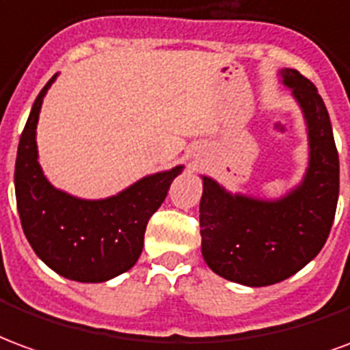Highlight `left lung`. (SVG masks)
I'll list each match as a JSON object with an SVG mask.
<instances>
[{
  "instance_id": "1",
  "label": "left lung",
  "mask_w": 350,
  "mask_h": 350,
  "mask_svg": "<svg viewBox=\"0 0 350 350\" xmlns=\"http://www.w3.org/2000/svg\"><path fill=\"white\" fill-rule=\"evenodd\" d=\"M280 76L308 126L310 160L302 183L280 200H259L201 177L203 259L218 276L248 287L283 282L315 259L338 206L339 158L325 102L295 68H282Z\"/></svg>"
}]
</instances>
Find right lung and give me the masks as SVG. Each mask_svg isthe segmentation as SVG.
<instances>
[{"instance_id": "1", "label": "right lung", "mask_w": 350, "mask_h": 350, "mask_svg": "<svg viewBox=\"0 0 350 350\" xmlns=\"http://www.w3.org/2000/svg\"><path fill=\"white\" fill-rule=\"evenodd\" d=\"M55 78L35 98L20 136L14 167L18 214L33 252L53 272L81 283L108 282L136 265L147 221L185 165L147 175L106 200H81L57 190L44 177L37 150L40 106Z\"/></svg>"}]
</instances>
